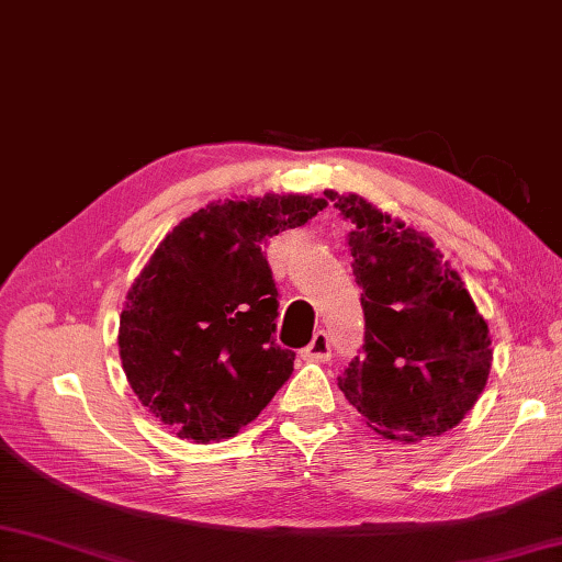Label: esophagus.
Segmentation results:
<instances>
[{
	"label": "esophagus",
	"mask_w": 562,
	"mask_h": 562,
	"mask_svg": "<svg viewBox=\"0 0 562 562\" xmlns=\"http://www.w3.org/2000/svg\"><path fill=\"white\" fill-rule=\"evenodd\" d=\"M302 357L308 362H326L330 357V338L326 330L314 333V340L308 342V348L302 350Z\"/></svg>",
	"instance_id": "esophagus-1"
}]
</instances>
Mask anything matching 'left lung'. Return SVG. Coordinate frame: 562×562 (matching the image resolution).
Returning a JSON list of instances; mask_svg holds the SVG:
<instances>
[{"instance_id":"8db88e82","label":"left lung","mask_w":562,"mask_h":562,"mask_svg":"<svg viewBox=\"0 0 562 562\" xmlns=\"http://www.w3.org/2000/svg\"><path fill=\"white\" fill-rule=\"evenodd\" d=\"M330 200L352 224L348 246L364 312V345L338 386L379 435L439 437L485 389L487 324L427 236L360 195Z\"/></svg>"}]
</instances>
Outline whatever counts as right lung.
<instances>
[{"instance_id":"obj_1","label":"right lung","mask_w":562,"mask_h":562,"mask_svg":"<svg viewBox=\"0 0 562 562\" xmlns=\"http://www.w3.org/2000/svg\"><path fill=\"white\" fill-rule=\"evenodd\" d=\"M324 207L312 195L207 205L139 272L121 314V360L142 405L178 437L236 435L292 376L294 352L274 342L280 294L262 248Z\"/></svg>"}]
</instances>
